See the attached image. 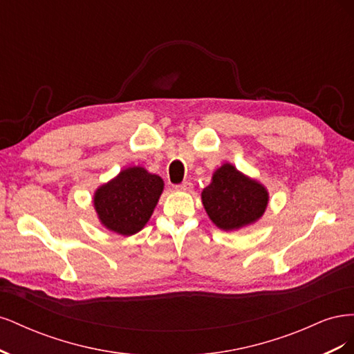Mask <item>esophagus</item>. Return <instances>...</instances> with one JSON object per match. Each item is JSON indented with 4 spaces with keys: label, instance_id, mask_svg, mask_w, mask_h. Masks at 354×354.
I'll use <instances>...</instances> for the list:
<instances>
[{
    "label": "esophagus",
    "instance_id": "obj_1",
    "mask_svg": "<svg viewBox=\"0 0 354 354\" xmlns=\"http://www.w3.org/2000/svg\"><path fill=\"white\" fill-rule=\"evenodd\" d=\"M176 189L178 192H190L192 190V183H190V181H183V183H181V185L176 186Z\"/></svg>",
    "mask_w": 354,
    "mask_h": 354
}]
</instances>
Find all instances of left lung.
I'll list each match as a JSON object with an SVG mask.
<instances>
[{"instance_id": "1", "label": "left lung", "mask_w": 354, "mask_h": 354, "mask_svg": "<svg viewBox=\"0 0 354 354\" xmlns=\"http://www.w3.org/2000/svg\"><path fill=\"white\" fill-rule=\"evenodd\" d=\"M201 198L209 220L224 232L251 226L263 217L269 205L266 186L230 162L214 171L211 183L202 190Z\"/></svg>"}]
</instances>
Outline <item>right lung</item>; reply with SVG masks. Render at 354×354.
<instances>
[{
	"label": "right lung",
	"mask_w": 354,
	"mask_h": 354,
	"mask_svg": "<svg viewBox=\"0 0 354 354\" xmlns=\"http://www.w3.org/2000/svg\"><path fill=\"white\" fill-rule=\"evenodd\" d=\"M164 192V180L143 167H128L94 192L93 205L104 229L122 236L140 232Z\"/></svg>",
	"instance_id": "obj_1"
}]
</instances>
